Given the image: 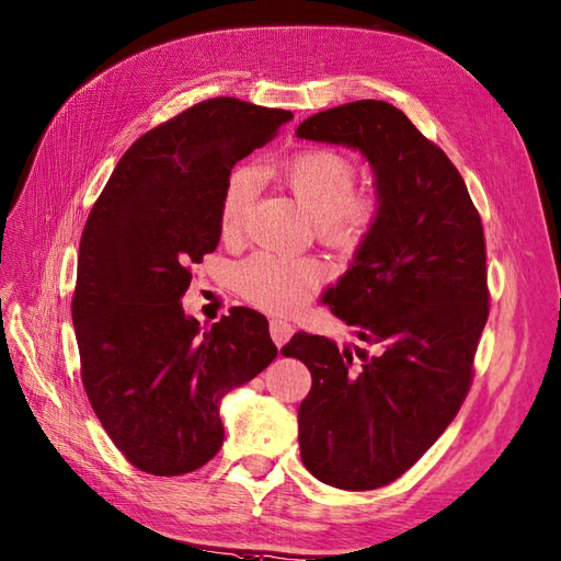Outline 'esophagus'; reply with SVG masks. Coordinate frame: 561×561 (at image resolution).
Masks as SVG:
<instances>
[{
  "label": "esophagus",
  "instance_id": "esophagus-1",
  "mask_svg": "<svg viewBox=\"0 0 561 561\" xmlns=\"http://www.w3.org/2000/svg\"><path fill=\"white\" fill-rule=\"evenodd\" d=\"M291 334H294V324H289L286 320H277V318L270 320V336L277 343V346H284V343L291 339Z\"/></svg>",
  "mask_w": 561,
  "mask_h": 561
}]
</instances>
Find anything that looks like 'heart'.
Masks as SVG:
<instances>
[{
    "label": "heart",
    "mask_w": 561,
    "mask_h": 561,
    "mask_svg": "<svg viewBox=\"0 0 561 561\" xmlns=\"http://www.w3.org/2000/svg\"><path fill=\"white\" fill-rule=\"evenodd\" d=\"M279 180L312 218L318 234L341 249H355L375 229L381 204L371 192H355V165L332 149H308L279 168ZM253 175L237 170L229 175L220 206L225 239L243 234L253 210ZM324 267L314 257L255 253L237 270V286L249 304L291 312L324 282Z\"/></svg>",
    "instance_id": "obj_1"
}]
</instances>
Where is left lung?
<instances>
[{
    "mask_svg": "<svg viewBox=\"0 0 561 561\" xmlns=\"http://www.w3.org/2000/svg\"><path fill=\"white\" fill-rule=\"evenodd\" d=\"M296 137L360 151L375 172L379 220L322 296L371 353L306 332L282 348L312 375L298 408L306 469L371 491L417 462L469 391L488 320L483 227L450 158L393 104L320 111Z\"/></svg>",
    "mask_w": 561,
    "mask_h": 561,
    "instance_id": "left-lung-1",
    "label": "left lung"
}]
</instances>
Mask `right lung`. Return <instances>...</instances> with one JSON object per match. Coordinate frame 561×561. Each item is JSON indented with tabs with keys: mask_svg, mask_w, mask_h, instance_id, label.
Segmentation results:
<instances>
[{
	"mask_svg": "<svg viewBox=\"0 0 561 561\" xmlns=\"http://www.w3.org/2000/svg\"><path fill=\"white\" fill-rule=\"evenodd\" d=\"M291 111L218 96L141 135L84 225L73 294L82 386L137 469L180 477L220 450V400L275 360L267 320L232 308L210 329L184 314L194 263L220 241L234 163Z\"/></svg>",
	"mask_w": 561,
	"mask_h": 561,
	"instance_id": "add662e5",
	"label": "right lung"
}]
</instances>
